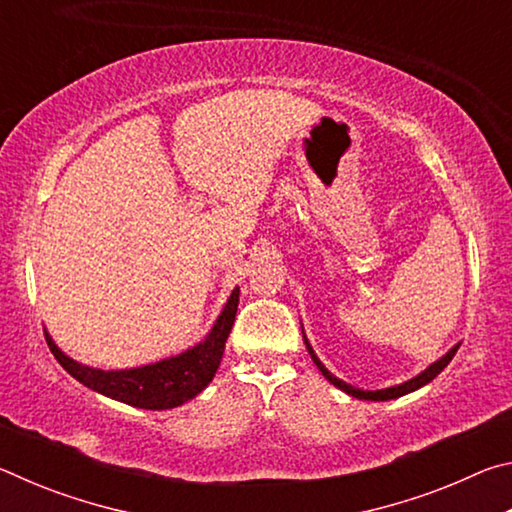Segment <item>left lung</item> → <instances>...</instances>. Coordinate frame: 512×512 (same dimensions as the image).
<instances>
[{"label":"left lung","instance_id":"8db88e82","mask_svg":"<svg viewBox=\"0 0 512 512\" xmlns=\"http://www.w3.org/2000/svg\"><path fill=\"white\" fill-rule=\"evenodd\" d=\"M305 345H307V350H309V354H311V359H314V363L318 366V370L323 372V375H325V379L329 381V384H334L336 388H341L343 393H348V395H352V397H359V400H372V402L395 400V397H402V395H406V393L418 391V388H422L424 384H429V381H431L433 377H438L440 372H443V370L447 368V363L454 359L456 350L461 348V345H454V348L449 350V352L445 354V357H440L436 363H431V366H429L427 370L420 372L418 377H413V379H409V381H404V384H400V386L381 388V391H361V388H354V386H350V384H345V381H341L339 377H334L332 372H329V370L323 366V363H320V359L316 357L314 350H311V345H309V341H307V336H305Z\"/></svg>","mask_w":512,"mask_h":512}]
</instances>
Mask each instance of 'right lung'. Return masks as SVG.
Here are the masks:
<instances>
[{"label":"right lung","mask_w":512,"mask_h":512,"mask_svg":"<svg viewBox=\"0 0 512 512\" xmlns=\"http://www.w3.org/2000/svg\"><path fill=\"white\" fill-rule=\"evenodd\" d=\"M237 305L239 287L230 293L210 334L201 343L194 345L192 350H185L178 357L151 363V366L131 370H99L83 366V363L69 359L67 354L60 352L47 332L45 339L60 366L74 379H79L83 386L92 388V391L112 397L117 402L137 406V409H176V406L196 397L212 381L223 357L225 341H228L230 329L235 325Z\"/></svg>","instance_id":"add662e5"}]
</instances>
